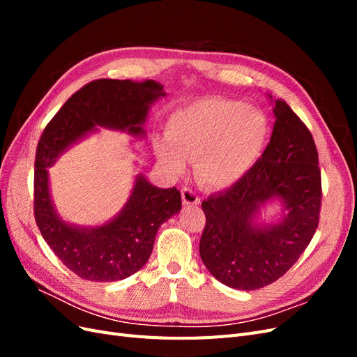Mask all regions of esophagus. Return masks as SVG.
<instances>
[{"mask_svg":"<svg viewBox=\"0 0 357 357\" xmlns=\"http://www.w3.org/2000/svg\"><path fill=\"white\" fill-rule=\"evenodd\" d=\"M181 199L185 205H197L201 202V198L197 195V192L189 189V188L181 189Z\"/></svg>","mask_w":357,"mask_h":357,"instance_id":"34e87169","label":"esophagus"}]
</instances>
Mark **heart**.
Masks as SVG:
<instances>
[{"mask_svg": "<svg viewBox=\"0 0 357 357\" xmlns=\"http://www.w3.org/2000/svg\"><path fill=\"white\" fill-rule=\"evenodd\" d=\"M167 137L155 142L162 164L180 174L188 159H198V178L222 189L241 180L257 164L268 143L269 125L256 107L207 96L172 113Z\"/></svg>", "mask_w": 357, "mask_h": 357, "instance_id": "1", "label": "heart"}]
</instances>
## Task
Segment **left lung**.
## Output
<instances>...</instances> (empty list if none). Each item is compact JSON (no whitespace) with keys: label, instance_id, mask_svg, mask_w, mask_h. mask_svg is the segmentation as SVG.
Wrapping results in <instances>:
<instances>
[{"label":"left lung","instance_id":"8db88e82","mask_svg":"<svg viewBox=\"0 0 357 357\" xmlns=\"http://www.w3.org/2000/svg\"><path fill=\"white\" fill-rule=\"evenodd\" d=\"M274 116L271 139L257 164L202 202L201 259L214 278L232 289H261L283 277L319 225L321 177L314 139L283 100H275ZM273 199L284 204L282 220L256 225L258 210Z\"/></svg>","mask_w":357,"mask_h":357}]
</instances>
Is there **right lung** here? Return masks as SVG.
<instances>
[{
  "label": "right lung",
  "instance_id": "add662e5",
  "mask_svg": "<svg viewBox=\"0 0 357 357\" xmlns=\"http://www.w3.org/2000/svg\"><path fill=\"white\" fill-rule=\"evenodd\" d=\"M165 95L164 86L155 80H93L70 96L40 137L34 171L36 222L53 253L80 278L117 282L143 268L160 225L180 211L181 195L177 188H156L139 174L131 197L113 220L80 228L58 215L50 198L47 168L71 144L96 131V126L144 137L150 105Z\"/></svg>",
  "mask_w": 357,
  "mask_h": 357
}]
</instances>
